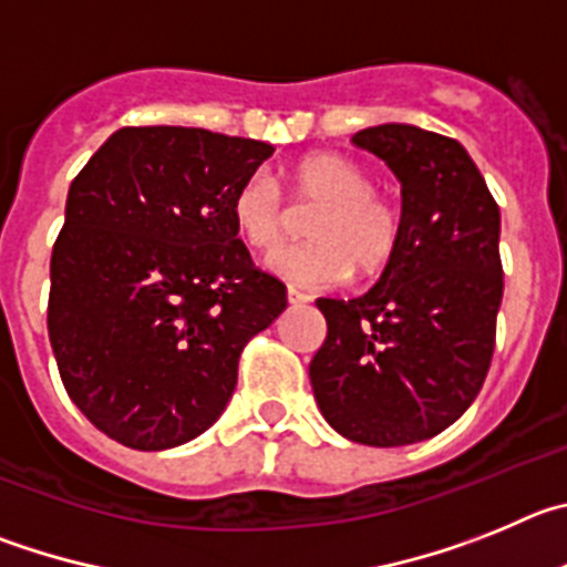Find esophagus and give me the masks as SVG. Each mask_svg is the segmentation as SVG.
<instances>
[{"mask_svg": "<svg viewBox=\"0 0 567 567\" xmlns=\"http://www.w3.org/2000/svg\"><path fill=\"white\" fill-rule=\"evenodd\" d=\"M288 302L290 305H305V302H310V296L302 293V290L290 285V288H288Z\"/></svg>", "mask_w": 567, "mask_h": 567, "instance_id": "1", "label": "esophagus"}]
</instances>
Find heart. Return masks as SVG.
Returning <instances> with one entry per match:
<instances>
[{"label": "heart", "instance_id": "b5f03b06", "mask_svg": "<svg viewBox=\"0 0 567 567\" xmlns=\"http://www.w3.org/2000/svg\"><path fill=\"white\" fill-rule=\"evenodd\" d=\"M296 206H316L305 223L310 243L268 257V268L299 288H330L359 277H375L395 259L404 217L386 195L372 188L370 172L339 152H310L282 172ZM231 223L248 248L271 251L290 226L288 208L262 172L234 188Z\"/></svg>", "mask_w": 567, "mask_h": 567}]
</instances>
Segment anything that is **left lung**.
<instances>
[{
    "instance_id": "obj_1",
    "label": "left lung",
    "mask_w": 567,
    "mask_h": 567,
    "mask_svg": "<svg viewBox=\"0 0 567 567\" xmlns=\"http://www.w3.org/2000/svg\"><path fill=\"white\" fill-rule=\"evenodd\" d=\"M401 181L404 237L359 299H319L328 336L310 361L324 421L364 446L443 432L486 381L503 302L499 208L455 137L410 124L353 135Z\"/></svg>"
}]
</instances>
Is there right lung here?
<instances>
[{
    "instance_id": "right-lung-1",
    "label": "right lung",
    "mask_w": 567,
    "mask_h": 567,
    "mask_svg": "<svg viewBox=\"0 0 567 567\" xmlns=\"http://www.w3.org/2000/svg\"><path fill=\"white\" fill-rule=\"evenodd\" d=\"M271 144L188 126H124L70 183L50 257L48 333L95 430L141 452L203 435L243 347L288 305L231 223Z\"/></svg>"
}]
</instances>
